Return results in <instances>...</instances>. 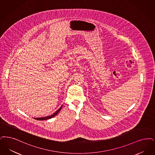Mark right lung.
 I'll return each instance as SVG.
<instances>
[{"instance_id":"add662e5","label":"right lung","mask_w":155,"mask_h":155,"mask_svg":"<svg viewBox=\"0 0 155 155\" xmlns=\"http://www.w3.org/2000/svg\"><path fill=\"white\" fill-rule=\"evenodd\" d=\"M62 106H63V105H62L55 113H54L52 115H50V116L45 117H41V118H34V119H36V120H47V119H51V118H53V117H54L55 116H56V115L59 113V112L61 111V110L62 109Z\"/></svg>"}]
</instances>
